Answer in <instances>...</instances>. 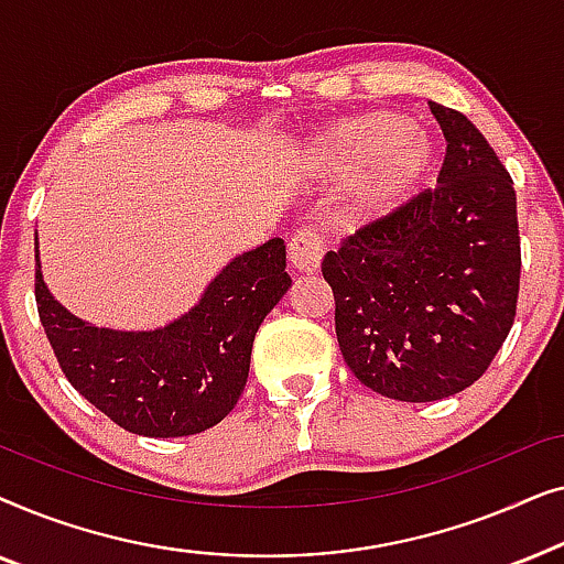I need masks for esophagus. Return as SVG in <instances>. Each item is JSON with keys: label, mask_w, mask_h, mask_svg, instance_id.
<instances>
[{"label": "esophagus", "mask_w": 564, "mask_h": 564, "mask_svg": "<svg viewBox=\"0 0 564 564\" xmlns=\"http://www.w3.org/2000/svg\"><path fill=\"white\" fill-rule=\"evenodd\" d=\"M323 249H326V243H323V236L318 234V230H313V228L297 230V234L292 236L288 243L292 269H295V272H303V274L315 272L321 264Z\"/></svg>", "instance_id": "esophagus-1"}]
</instances>
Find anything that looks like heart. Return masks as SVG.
Instances as JSON below:
<instances>
[{"label": "heart", "mask_w": 564, "mask_h": 564, "mask_svg": "<svg viewBox=\"0 0 564 564\" xmlns=\"http://www.w3.org/2000/svg\"><path fill=\"white\" fill-rule=\"evenodd\" d=\"M438 149L429 130L411 128L403 115L369 112L346 120L321 138L315 166L330 182L365 176L354 195L359 220H380L419 195L434 172Z\"/></svg>", "instance_id": "b5f03b06"}]
</instances>
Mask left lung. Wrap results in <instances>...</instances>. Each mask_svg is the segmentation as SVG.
Here are the masks:
<instances>
[{
    "label": "left lung",
    "instance_id": "8db88e82",
    "mask_svg": "<svg viewBox=\"0 0 564 564\" xmlns=\"http://www.w3.org/2000/svg\"><path fill=\"white\" fill-rule=\"evenodd\" d=\"M446 138L438 187L323 259L344 361L405 403L480 380L516 318L521 238L511 174L465 115L431 102Z\"/></svg>",
    "mask_w": 564,
    "mask_h": 564
}]
</instances>
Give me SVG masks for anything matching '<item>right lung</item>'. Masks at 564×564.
I'll return each mask as SVG.
<instances>
[{
  "label": "right lung",
  "instance_id": "obj_1",
  "mask_svg": "<svg viewBox=\"0 0 564 564\" xmlns=\"http://www.w3.org/2000/svg\"><path fill=\"white\" fill-rule=\"evenodd\" d=\"M284 257V241L272 238L223 267L199 303L169 326L112 330L53 300L35 251L37 315L61 372L97 411L138 436H192L241 398L253 336L292 284Z\"/></svg>",
  "mask_w": 564,
  "mask_h": 564
}]
</instances>
